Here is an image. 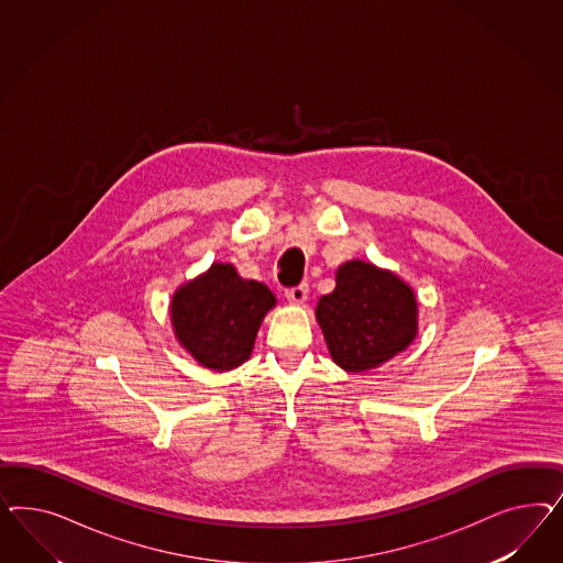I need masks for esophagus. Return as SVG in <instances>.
<instances>
[{
  "mask_svg": "<svg viewBox=\"0 0 563 563\" xmlns=\"http://www.w3.org/2000/svg\"><path fill=\"white\" fill-rule=\"evenodd\" d=\"M307 289L306 283L303 285H297V287H290V289L285 290V297L289 299L290 303H303L307 299Z\"/></svg>",
  "mask_w": 563,
  "mask_h": 563,
  "instance_id": "esophagus-1",
  "label": "esophagus"
}]
</instances>
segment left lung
<instances>
[{
  "instance_id": "1",
  "label": "left lung",
  "mask_w": 563,
  "mask_h": 563,
  "mask_svg": "<svg viewBox=\"0 0 563 563\" xmlns=\"http://www.w3.org/2000/svg\"><path fill=\"white\" fill-rule=\"evenodd\" d=\"M328 351L346 372H367L402 353L417 336V299L405 280L369 262L336 271V289L316 307Z\"/></svg>"
}]
</instances>
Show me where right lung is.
Here are the masks:
<instances>
[{"label": "right lung", "mask_w": 563, "mask_h": 563, "mask_svg": "<svg viewBox=\"0 0 563 563\" xmlns=\"http://www.w3.org/2000/svg\"><path fill=\"white\" fill-rule=\"evenodd\" d=\"M274 303L266 285L241 278L231 264H212L175 290L170 322L177 341L200 365L229 372L252 355L257 328Z\"/></svg>", "instance_id": "add662e5"}]
</instances>
